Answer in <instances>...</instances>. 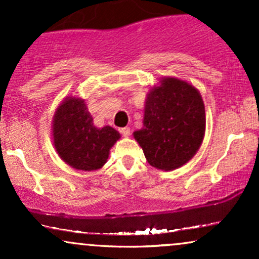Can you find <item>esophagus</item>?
Masks as SVG:
<instances>
[{"label":"esophagus","instance_id":"obj_1","mask_svg":"<svg viewBox=\"0 0 259 259\" xmlns=\"http://www.w3.org/2000/svg\"><path fill=\"white\" fill-rule=\"evenodd\" d=\"M119 133L121 134V135L124 136V138H127V136L130 135V127H127V126H125V127H120Z\"/></svg>","mask_w":259,"mask_h":259}]
</instances>
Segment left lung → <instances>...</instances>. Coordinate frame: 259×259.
Segmentation results:
<instances>
[{"label":"left lung","instance_id":"8db88e82","mask_svg":"<svg viewBox=\"0 0 259 259\" xmlns=\"http://www.w3.org/2000/svg\"><path fill=\"white\" fill-rule=\"evenodd\" d=\"M206 129L202 97L192 85L165 78L148 94L144 127L134 133L147 162L163 170L189 162L200 148Z\"/></svg>","mask_w":259,"mask_h":259}]
</instances>
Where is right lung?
<instances>
[{
    "label": "right lung",
    "mask_w": 259,
    "mask_h": 259,
    "mask_svg": "<svg viewBox=\"0 0 259 259\" xmlns=\"http://www.w3.org/2000/svg\"><path fill=\"white\" fill-rule=\"evenodd\" d=\"M120 138L111 126L94 125L84 101L67 99L53 117V144L61 158L79 170H96L107 162L111 148Z\"/></svg>",
    "instance_id": "1"
}]
</instances>
